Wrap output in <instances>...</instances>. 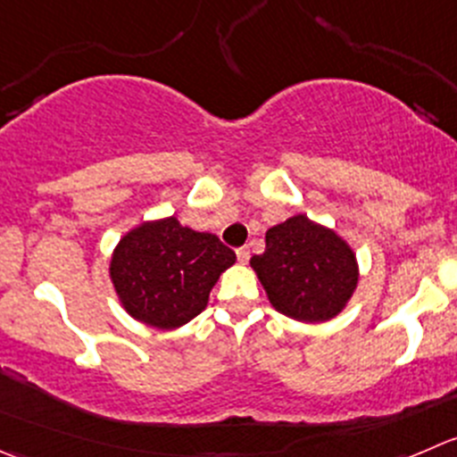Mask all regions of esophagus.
<instances>
[{
	"label": "esophagus",
	"instance_id": "34e87169",
	"mask_svg": "<svg viewBox=\"0 0 457 457\" xmlns=\"http://www.w3.org/2000/svg\"><path fill=\"white\" fill-rule=\"evenodd\" d=\"M237 259L241 261V263H247V261H250V247H238L237 250Z\"/></svg>",
	"mask_w": 457,
	"mask_h": 457
}]
</instances>
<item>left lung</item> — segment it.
<instances>
[{
	"instance_id": "left-lung-1",
	"label": "left lung",
	"mask_w": 457,
	"mask_h": 457,
	"mask_svg": "<svg viewBox=\"0 0 457 457\" xmlns=\"http://www.w3.org/2000/svg\"><path fill=\"white\" fill-rule=\"evenodd\" d=\"M268 299L296 321H328L357 286V261L332 229L299 214L265 234V252L252 256Z\"/></svg>"
}]
</instances>
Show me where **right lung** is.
<instances>
[{
  "mask_svg": "<svg viewBox=\"0 0 457 457\" xmlns=\"http://www.w3.org/2000/svg\"><path fill=\"white\" fill-rule=\"evenodd\" d=\"M237 254L179 219L131 229L111 259V281L127 312L154 328H179L205 310L210 290Z\"/></svg>",
  "mask_w": 457,
  "mask_h": 457,
  "instance_id": "obj_1",
  "label": "right lung"
}]
</instances>
